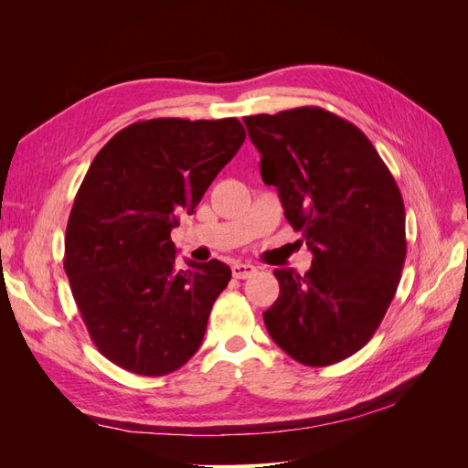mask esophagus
<instances>
[{"label":"esophagus","instance_id":"esophagus-1","mask_svg":"<svg viewBox=\"0 0 468 468\" xmlns=\"http://www.w3.org/2000/svg\"><path fill=\"white\" fill-rule=\"evenodd\" d=\"M256 271H258L256 265H251V263H234L232 265V275L236 279H248Z\"/></svg>","mask_w":468,"mask_h":468}]
</instances>
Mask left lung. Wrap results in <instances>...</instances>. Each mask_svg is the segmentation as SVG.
<instances>
[{"mask_svg":"<svg viewBox=\"0 0 468 468\" xmlns=\"http://www.w3.org/2000/svg\"><path fill=\"white\" fill-rule=\"evenodd\" d=\"M313 265L275 269L279 299L263 313L273 342L294 361L334 365L359 351L385 318L406 260L399 186L356 124L320 107L244 117Z\"/></svg>","mask_w":468,"mask_h":468,"instance_id":"1","label":"left lung"}]
</instances>
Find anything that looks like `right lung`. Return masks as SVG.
Listing matches in <instances>:
<instances>
[{"instance_id": "obj_1", "label": "right lung", "mask_w": 468, "mask_h": 468, "mask_svg": "<svg viewBox=\"0 0 468 468\" xmlns=\"http://www.w3.org/2000/svg\"><path fill=\"white\" fill-rule=\"evenodd\" d=\"M244 140L238 119H152L93 158L68 218L64 269L90 337L121 369L169 375L201 347L232 271L218 260L179 269L169 234Z\"/></svg>"}]
</instances>
